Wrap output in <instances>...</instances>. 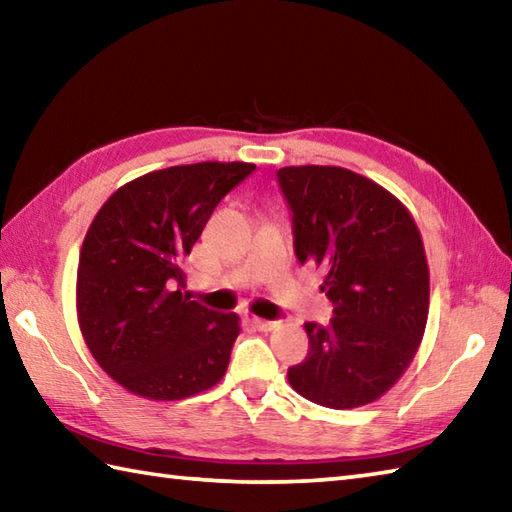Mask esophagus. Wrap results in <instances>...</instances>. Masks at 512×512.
Instances as JSON below:
<instances>
[{
    "mask_svg": "<svg viewBox=\"0 0 512 512\" xmlns=\"http://www.w3.org/2000/svg\"><path fill=\"white\" fill-rule=\"evenodd\" d=\"M250 323H253L257 330H264V332L273 330L275 325H277V321H268V319H259V317H253V319H250Z\"/></svg>",
    "mask_w": 512,
    "mask_h": 512,
    "instance_id": "obj_1",
    "label": "esophagus"
}]
</instances>
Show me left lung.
<instances>
[{"label": "left lung", "mask_w": 512, "mask_h": 512, "mask_svg": "<svg viewBox=\"0 0 512 512\" xmlns=\"http://www.w3.org/2000/svg\"><path fill=\"white\" fill-rule=\"evenodd\" d=\"M292 211L295 255L323 268L328 325L306 323L310 352L288 369L317 405L354 409L405 374L429 314V266L416 222L380 184L343 167L277 171Z\"/></svg>", "instance_id": "obj_1"}]
</instances>
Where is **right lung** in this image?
Returning a JSON list of instances; mask_svg holds the SVG:
<instances>
[{"label":"right lung","instance_id":"right-lung-1","mask_svg":"<svg viewBox=\"0 0 512 512\" xmlns=\"http://www.w3.org/2000/svg\"><path fill=\"white\" fill-rule=\"evenodd\" d=\"M250 162H198L140 176L110 195L83 239L76 314L107 374L149 400L220 383L239 317L191 301L184 259Z\"/></svg>","mask_w":512,"mask_h":512}]
</instances>
